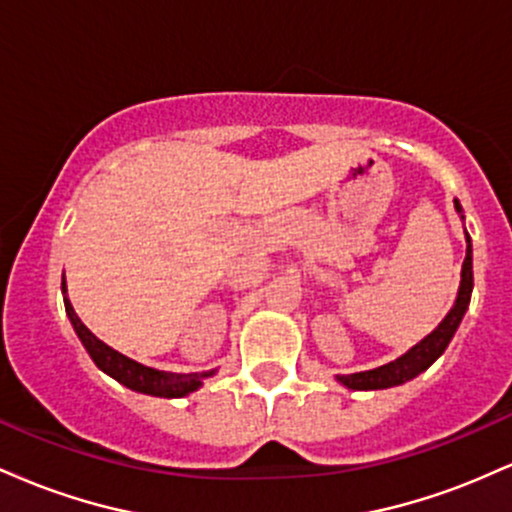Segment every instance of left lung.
<instances>
[{"mask_svg": "<svg viewBox=\"0 0 512 512\" xmlns=\"http://www.w3.org/2000/svg\"><path fill=\"white\" fill-rule=\"evenodd\" d=\"M457 214H462L460 202L455 199ZM464 219V216H462ZM464 238H467V257L462 262V281L460 291H457V301L450 308V313L445 315V320L433 330L428 337L421 339L419 344L411 346L404 356H399L397 361L385 363V366L363 370V373H351V375H337V380L342 385L349 387V390H387V387H395L407 383V380L416 378L419 373L431 366L436 358L448 349L450 339L455 337L457 327H460L464 313L469 308V298H472L474 289V272H472V238L464 231Z\"/></svg>", "mask_w": 512, "mask_h": 512, "instance_id": "obj_1", "label": "left lung"}]
</instances>
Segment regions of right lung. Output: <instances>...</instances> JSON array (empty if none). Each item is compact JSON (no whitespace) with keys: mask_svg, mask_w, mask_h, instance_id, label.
<instances>
[{"mask_svg":"<svg viewBox=\"0 0 512 512\" xmlns=\"http://www.w3.org/2000/svg\"><path fill=\"white\" fill-rule=\"evenodd\" d=\"M62 293H64V310H67L69 320H72L74 332L79 334L81 344L88 351V356L93 358L98 368L103 373H108L110 378H115L117 383H122L129 390L142 392V395H151V397H185L190 392H195L202 387V380L214 375L216 370H209V373H168V370H156L144 366V363L132 361L120 351H115L113 346H108L101 339L96 337L84 322L79 320V315L74 313L72 303L67 298V286H64V276H62Z\"/></svg>","mask_w":512,"mask_h":512,"instance_id":"right-lung-1","label":"right lung"}]
</instances>
